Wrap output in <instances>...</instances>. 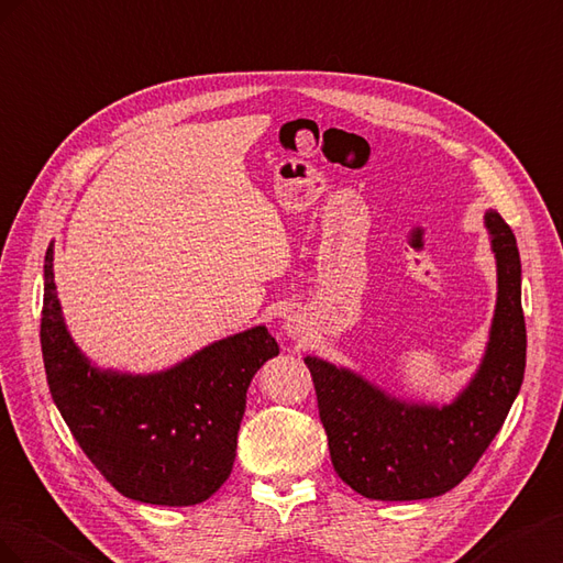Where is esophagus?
Listing matches in <instances>:
<instances>
[{
  "label": "esophagus",
  "mask_w": 563,
  "mask_h": 563,
  "mask_svg": "<svg viewBox=\"0 0 563 563\" xmlns=\"http://www.w3.org/2000/svg\"><path fill=\"white\" fill-rule=\"evenodd\" d=\"M303 330L307 328H303V320L299 316H290L285 320V332L290 336H303Z\"/></svg>",
  "instance_id": "34e87169"
}]
</instances>
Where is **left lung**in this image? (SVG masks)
<instances>
[{
    "instance_id": "obj_1",
    "label": "left lung",
    "mask_w": 563,
    "mask_h": 563,
    "mask_svg": "<svg viewBox=\"0 0 563 563\" xmlns=\"http://www.w3.org/2000/svg\"><path fill=\"white\" fill-rule=\"evenodd\" d=\"M497 303L476 375L453 404H406L365 377L307 356L334 472L371 500H427L455 488L500 431L526 371L521 260L505 219L488 210Z\"/></svg>"
}]
</instances>
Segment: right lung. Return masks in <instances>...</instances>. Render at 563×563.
<instances>
[{"label": "right lung", "mask_w": 563, "mask_h": 563, "mask_svg": "<svg viewBox=\"0 0 563 563\" xmlns=\"http://www.w3.org/2000/svg\"><path fill=\"white\" fill-rule=\"evenodd\" d=\"M40 342L54 404L93 467L124 497L165 507L205 503L229 478L250 382L280 351L256 325L163 373L99 371L63 320L54 245L44 256Z\"/></svg>", "instance_id": "1"}]
</instances>
